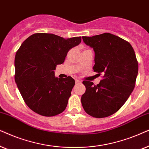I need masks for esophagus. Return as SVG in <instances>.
I'll use <instances>...</instances> for the list:
<instances>
[{
    "instance_id": "34e87169",
    "label": "esophagus",
    "mask_w": 149,
    "mask_h": 149,
    "mask_svg": "<svg viewBox=\"0 0 149 149\" xmlns=\"http://www.w3.org/2000/svg\"><path fill=\"white\" fill-rule=\"evenodd\" d=\"M75 81H76V84H80V83L81 82V81L79 80L78 79H76V80Z\"/></svg>"
}]
</instances>
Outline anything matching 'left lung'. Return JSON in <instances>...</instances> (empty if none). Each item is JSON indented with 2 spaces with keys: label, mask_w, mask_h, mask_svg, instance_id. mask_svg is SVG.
Instances as JSON below:
<instances>
[{
  "label": "left lung",
  "mask_w": 149,
  "mask_h": 149,
  "mask_svg": "<svg viewBox=\"0 0 149 149\" xmlns=\"http://www.w3.org/2000/svg\"><path fill=\"white\" fill-rule=\"evenodd\" d=\"M82 39L95 52L94 71L103 74L97 85L83 81L82 107L93 117H107L123 106L134 90L138 72L135 52L130 43L109 33Z\"/></svg>",
  "instance_id": "8db88e82"
}]
</instances>
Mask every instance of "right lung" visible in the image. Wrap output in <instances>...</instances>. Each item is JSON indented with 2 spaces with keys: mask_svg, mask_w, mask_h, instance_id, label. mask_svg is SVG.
Listing matches in <instances>:
<instances>
[{
  "mask_svg": "<svg viewBox=\"0 0 149 149\" xmlns=\"http://www.w3.org/2000/svg\"><path fill=\"white\" fill-rule=\"evenodd\" d=\"M81 40V37L65 39L35 33L19 47L15 57V81L24 101L35 112L52 116L65 110L75 80L70 76L56 78L54 70Z\"/></svg>",
  "mask_w": 149,
  "mask_h": 149,
  "instance_id": "obj_1",
  "label": "right lung"
}]
</instances>
